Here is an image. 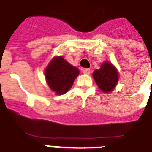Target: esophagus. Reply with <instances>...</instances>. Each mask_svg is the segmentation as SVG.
Segmentation results:
<instances>
[{"label": "esophagus", "instance_id": "obj_1", "mask_svg": "<svg viewBox=\"0 0 152 152\" xmlns=\"http://www.w3.org/2000/svg\"><path fill=\"white\" fill-rule=\"evenodd\" d=\"M83 72L84 74H88V75H89V74L91 73V70L89 69H84L83 70Z\"/></svg>", "mask_w": 152, "mask_h": 152}]
</instances>
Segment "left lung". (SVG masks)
Wrapping results in <instances>:
<instances>
[{
	"label": "left lung",
	"mask_w": 152,
	"mask_h": 152,
	"mask_svg": "<svg viewBox=\"0 0 152 152\" xmlns=\"http://www.w3.org/2000/svg\"><path fill=\"white\" fill-rule=\"evenodd\" d=\"M93 77L98 87L104 92L113 91L118 81V71L109 62H104L100 69H96L93 72Z\"/></svg>",
	"instance_id": "left-lung-1"
}]
</instances>
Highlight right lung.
<instances>
[{
    "mask_svg": "<svg viewBox=\"0 0 152 152\" xmlns=\"http://www.w3.org/2000/svg\"><path fill=\"white\" fill-rule=\"evenodd\" d=\"M79 72L62 57H54L45 71L49 87L57 95H63L71 88Z\"/></svg>",
    "mask_w": 152,
    "mask_h": 152,
    "instance_id": "obj_1",
    "label": "right lung"
}]
</instances>
